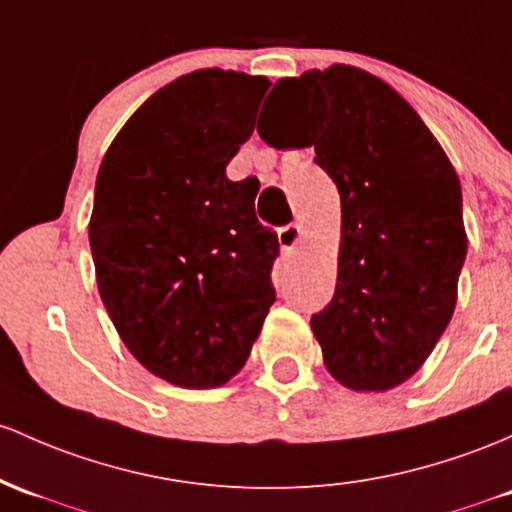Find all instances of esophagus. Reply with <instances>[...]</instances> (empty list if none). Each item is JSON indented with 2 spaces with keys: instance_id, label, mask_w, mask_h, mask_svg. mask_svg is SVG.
<instances>
[{
  "instance_id": "esophagus-1",
  "label": "esophagus",
  "mask_w": 512,
  "mask_h": 512,
  "mask_svg": "<svg viewBox=\"0 0 512 512\" xmlns=\"http://www.w3.org/2000/svg\"><path fill=\"white\" fill-rule=\"evenodd\" d=\"M299 243H301V226L289 223V226L279 228V245H282L284 252H294Z\"/></svg>"
}]
</instances>
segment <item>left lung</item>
I'll use <instances>...</instances> for the list:
<instances>
[{
  "label": "left lung",
  "instance_id": "obj_1",
  "mask_svg": "<svg viewBox=\"0 0 512 512\" xmlns=\"http://www.w3.org/2000/svg\"><path fill=\"white\" fill-rule=\"evenodd\" d=\"M272 94L311 131L301 148H316L340 192L338 284L311 316L323 362L347 389L389 391L423 367L454 313L466 257L459 177L413 106L359 67L303 72ZM260 136L286 148L282 131Z\"/></svg>",
  "mask_w": 512,
  "mask_h": 512
}]
</instances>
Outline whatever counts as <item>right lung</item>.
Listing matches in <instances>:
<instances>
[{
  "label": "right lung",
  "instance_id": "1",
  "mask_svg": "<svg viewBox=\"0 0 512 512\" xmlns=\"http://www.w3.org/2000/svg\"><path fill=\"white\" fill-rule=\"evenodd\" d=\"M269 82L196 70L155 92L106 150L89 221L101 301L148 372L216 389L243 369L274 303L279 240L257 184L226 165Z\"/></svg>",
  "mask_w": 512,
  "mask_h": 512
}]
</instances>
